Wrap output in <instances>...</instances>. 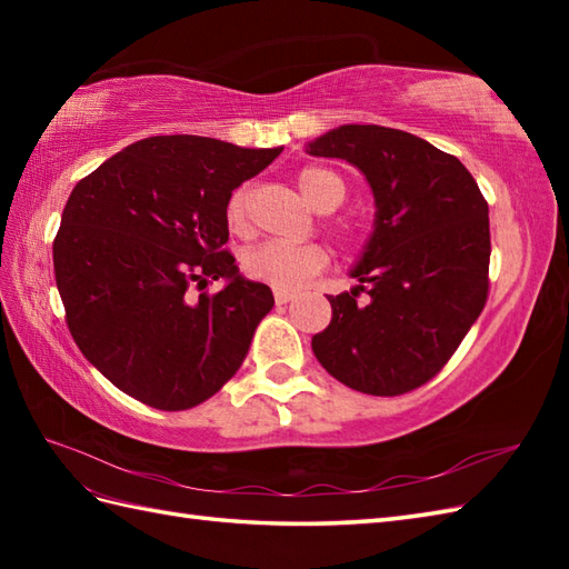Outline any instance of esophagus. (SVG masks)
Masks as SVG:
<instances>
[{"label": "esophagus", "instance_id": "obj_1", "mask_svg": "<svg viewBox=\"0 0 569 569\" xmlns=\"http://www.w3.org/2000/svg\"><path fill=\"white\" fill-rule=\"evenodd\" d=\"M293 298V293H276V306H288Z\"/></svg>", "mask_w": 569, "mask_h": 569}]
</instances>
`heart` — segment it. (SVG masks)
<instances>
[{
  "instance_id": "heart-1",
  "label": "heart",
  "mask_w": 569,
  "mask_h": 569,
  "mask_svg": "<svg viewBox=\"0 0 569 569\" xmlns=\"http://www.w3.org/2000/svg\"><path fill=\"white\" fill-rule=\"evenodd\" d=\"M296 186L312 208L330 212L337 210L347 198L345 180L325 166H306L296 173ZM224 220L232 234H251V188L241 186L224 204ZM330 253L320 244L291 247L281 241H266L249 249L241 257V271L257 283L273 288L278 293H293L303 288L312 276L325 271Z\"/></svg>"
}]
</instances>
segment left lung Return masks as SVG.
I'll list each match as a JSON object with an SVG mask.
<instances>
[{"label": "left lung", "mask_w": 569, "mask_h": 569, "mask_svg": "<svg viewBox=\"0 0 569 569\" xmlns=\"http://www.w3.org/2000/svg\"><path fill=\"white\" fill-rule=\"evenodd\" d=\"M367 176L377 220L352 269V293L328 296L332 320L312 352L361 393L428 383L465 340L489 296V204L452 153L379 124H345L308 143ZM365 290L367 307H357Z\"/></svg>", "instance_id": "obj_1"}]
</instances>
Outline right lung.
I'll return each mask as SVG.
<instances>
[{
    "mask_svg": "<svg viewBox=\"0 0 569 569\" xmlns=\"http://www.w3.org/2000/svg\"><path fill=\"white\" fill-rule=\"evenodd\" d=\"M281 151L149 137L72 188L53 239L58 293L72 340L119 391L188 410L234 377L273 293L239 276L224 204ZM220 277L222 292L189 293Z\"/></svg>",
    "mask_w": 569,
    "mask_h": 569,
    "instance_id": "1",
    "label": "right lung"
}]
</instances>
